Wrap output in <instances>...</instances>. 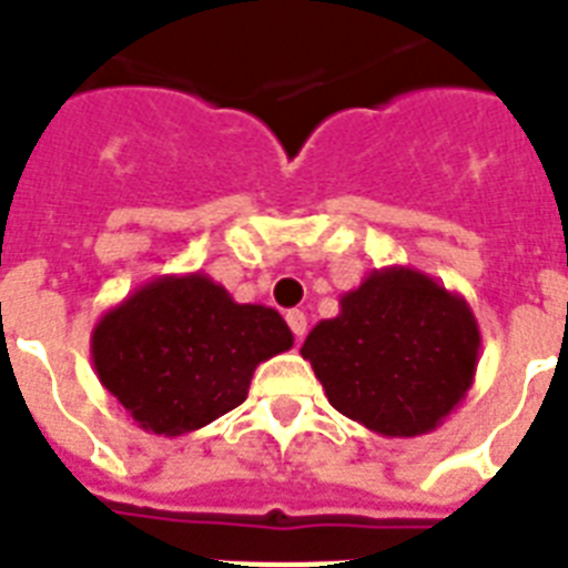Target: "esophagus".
Wrapping results in <instances>:
<instances>
[{"mask_svg": "<svg viewBox=\"0 0 568 568\" xmlns=\"http://www.w3.org/2000/svg\"><path fill=\"white\" fill-rule=\"evenodd\" d=\"M285 321H288V327H292L294 336H297V338L306 336V312L288 310V312H285Z\"/></svg>", "mask_w": 568, "mask_h": 568, "instance_id": "obj_1", "label": "esophagus"}]
</instances>
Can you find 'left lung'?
I'll return each instance as SVG.
<instances>
[{
	"label": "left lung",
	"instance_id": "1",
	"mask_svg": "<svg viewBox=\"0 0 568 568\" xmlns=\"http://www.w3.org/2000/svg\"><path fill=\"white\" fill-rule=\"evenodd\" d=\"M338 413L388 439L436 430L475 383L480 327L466 297L392 265L338 297L301 347Z\"/></svg>",
	"mask_w": 568,
	"mask_h": 568
}]
</instances>
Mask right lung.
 <instances>
[{
	"label": "right lung",
	"mask_w": 568,
	"mask_h": 568,
	"mask_svg": "<svg viewBox=\"0 0 568 568\" xmlns=\"http://www.w3.org/2000/svg\"><path fill=\"white\" fill-rule=\"evenodd\" d=\"M292 345L280 312L235 303L194 271L155 276L111 306L91 333V359L141 430L182 436L244 404L258 363Z\"/></svg>",
	"instance_id": "obj_1"
}]
</instances>
